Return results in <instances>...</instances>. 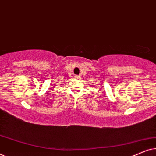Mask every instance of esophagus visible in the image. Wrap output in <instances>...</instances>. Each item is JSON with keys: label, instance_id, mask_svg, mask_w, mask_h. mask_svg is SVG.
I'll return each mask as SVG.
<instances>
[{"label": "esophagus", "instance_id": "obj_1", "mask_svg": "<svg viewBox=\"0 0 156 156\" xmlns=\"http://www.w3.org/2000/svg\"><path fill=\"white\" fill-rule=\"evenodd\" d=\"M74 77H75V79H80V76L79 75H75V76H74Z\"/></svg>", "mask_w": 156, "mask_h": 156}]
</instances>
